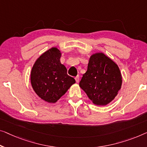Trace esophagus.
Masks as SVG:
<instances>
[{
	"label": "esophagus",
	"mask_w": 147,
	"mask_h": 147,
	"mask_svg": "<svg viewBox=\"0 0 147 147\" xmlns=\"http://www.w3.org/2000/svg\"><path fill=\"white\" fill-rule=\"evenodd\" d=\"M75 80H76V82H79V76H76V77H75Z\"/></svg>",
	"instance_id": "esophagus-1"
}]
</instances>
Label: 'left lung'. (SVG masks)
<instances>
[{
  "label": "left lung",
  "mask_w": 147,
  "mask_h": 147,
  "mask_svg": "<svg viewBox=\"0 0 147 147\" xmlns=\"http://www.w3.org/2000/svg\"><path fill=\"white\" fill-rule=\"evenodd\" d=\"M121 85V71L114 61L101 52L92 55L79 86L93 104L108 105L118 94Z\"/></svg>",
  "instance_id": "obj_1"
}]
</instances>
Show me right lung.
Instances as JSON below:
<instances>
[{
    "label": "right lung",
    "mask_w": 147,
    "mask_h": 147,
    "mask_svg": "<svg viewBox=\"0 0 147 147\" xmlns=\"http://www.w3.org/2000/svg\"><path fill=\"white\" fill-rule=\"evenodd\" d=\"M61 52L54 47L43 53L34 63L30 74L32 88L41 100L54 104L76 82L61 64Z\"/></svg>",
    "instance_id": "obj_1"
}]
</instances>
